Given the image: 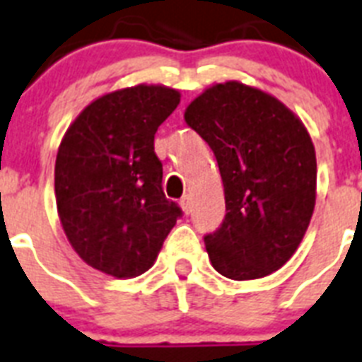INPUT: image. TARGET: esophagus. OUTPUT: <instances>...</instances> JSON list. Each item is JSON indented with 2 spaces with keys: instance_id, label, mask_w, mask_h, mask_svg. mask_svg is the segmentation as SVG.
<instances>
[{
  "instance_id": "1",
  "label": "esophagus",
  "mask_w": 362,
  "mask_h": 362,
  "mask_svg": "<svg viewBox=\"0 0 362 362\" xmlns=\"http://www.w3.org/2000/svg\"><path fill=\"white\" fill-rule=\"evenodd\" d=\"M180 206H182V210H184V214H189L191 211V197L189 195L182 197Z\"/></svg>"
}]
</instances>
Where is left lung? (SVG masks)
Segmentation results:
<instances>
[{
  "instance_id": "8db88e82",
  "label": "left lung",
  "mask_w": 362,
  "mask_h": 362,
  "mask_svg": "<svg viewBox=\"0 0 362 362\" xmlns=\"http://www.w3.org/2000/svg\"><path fill=\"white\" fill-rule=\"evenodd\" d=\"M216 156L227 216L204 236L216 272L266 277L292 258L316 204V152L301 120L240 81L208 87L184 113Z\"/></svg>"
}]
</instances>
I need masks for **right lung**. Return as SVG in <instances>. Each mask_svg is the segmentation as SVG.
I'll list each match as a JSON object with an SVG mask.
<instances>
[{
	"instance_id": "right-lung-1",
	"label": "right lung",
	"mask_w": 362,
	"mask_h": 362,
	"mask_svg": "<svg viewBox=\"0 0 362 362\" xmlns=\"http://www.w3.org/2000/svg\"><path fill=\"white\" fill-rule=\"evenodd\" d=\"M180 104L165 85H135L90 102L64 134L55 160V201L79 258L117 279L158 258L182 216L161 189L154 134Z\"/></svg>"
}]
</instances>
